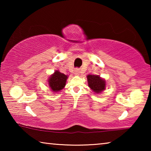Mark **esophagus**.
<instances>
[{
	"label": "esophagus",
	"instance_id": "1",
	"mask_svg": "<svg viewBox=\"0 0 151 151\" xmlns=\"http://www.w3.org/2000/svg\"><path fill=\"white\" fill-rule=\"evenodd\" d=\"M75 73L76 75H79V73H80V69H79V68H76L75 70Z\"/></svg>",
	"mask_w": 151,
	"mask_h": 151
}]
</instances>
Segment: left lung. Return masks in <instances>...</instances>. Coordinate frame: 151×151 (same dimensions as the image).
I'll use <instances>...</instances> for the list:
<instances>
[{"label":"left lung","instance_id":"left-lung-1","mask_svg":"<svg viewBox=\"0 0 151 151\" xmlns=\"http://www.w3.org/2000/svg\"><path fill=\"white\" fill-rule=\"evenodd\" d=\"M88 86L96 93H101L105 88V81L98 75H88Z\"/></svg>","mask_w":151,"mask_h":151}]
</instances>
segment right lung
Returning a JSON list of instances; mask_svg holds the SVG:
<instances>
[{
  "instance_id": "obj_1",
  "label": "right lung",
  "mask_w": 151,
  "mask_h": 151,
  "mask_svg": "<svg viewBox=\"0 0 151 151\" xmlns=\"http://www.w3.org/2000/svg\"><path fill=\"white\" fill-rule=\"evenodd\" d=\"M68 76L56 70L48 79V85L53 92H57L65 87Z\"/></svg>"
}]
</instances>
